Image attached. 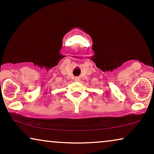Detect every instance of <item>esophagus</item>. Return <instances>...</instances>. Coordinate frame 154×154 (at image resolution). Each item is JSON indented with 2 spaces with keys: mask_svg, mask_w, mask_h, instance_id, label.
I'll list each match as a JSON object with an SVG mask.
<instances>
[{
  "mask_svg": "<svg viewBox=\"0 0 154 154\" xmlns=\"http://www.w3.org/2000/svg\"><path fill=\"white\" fill-rule=\"evenodd\" d=\"M75 81L76 82H79L80 81H81V79H80V77L76 76V77H75Z\"/></svg>",
  "mask_w": 154,
  "mask_h": 154,
  "instance_id": "esophagus-1",
  "label": "esophagus"
}]
</instances>
